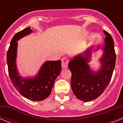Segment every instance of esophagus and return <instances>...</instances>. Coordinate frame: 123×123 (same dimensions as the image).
Returning a JSON list of instances; mask_svg holds the SVG:
<instances>
[{"label": "esophagus", "mask_w": 123, "mask_h": 123, "mask_svg": "<svg viewBox=\"0 0 123 123\" xmlns=\"http://www.w3.org/2000/svg\"><path fill=\"white\" fill-rule=\"evenodd\" d=\"M68 60L67 58H63L62 59V67L63 69H66L68 68Z\"/></svg>", "instance_id": "esophagus-1"}]
</instances>
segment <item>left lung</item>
<instances>
[{
	"label": "left lung",
	"instance_id": "8db88e82",
	"mask_svg": "<svg viewBox=\"0 0 123 123\" xmlns=\"http://www.w3.org/2000/svg\"><path fill=\"white\" fill-rule=\"evenodd\" d=\"M103 44L97 45L96 51L101 50L102 55L98 58V69L92 68L91 45L84 52L75 55L68 63L71 71V89L75 96L83 102L94 100L104 92L111 79L116 63V54L113 38L106 31Z\"/></svg>",
	"mask_w": 123,
	"mask_h": 123
}]
</instances>
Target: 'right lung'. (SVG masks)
<instances>
[{
	"label": "right lung",
	"instance_id": "add662e5",
	"mask_svg": "<svg viewBox=\"0 0 123 123\" xmlns=\"http://www.w3.org/2000/svg\"><path fill=\"white\" fill-rule=\"evenodd\" d=\"M33 32L26 28L17 32L10 42L6 55L8 73L14 87L22 96L32 101H42L49 96L55 79L62 70L60 60L46 61L34 76H23L17 65V41Z\"/></svg>",
	"mask_w": 123,
	"mask_h": 123
}]
</instances>
